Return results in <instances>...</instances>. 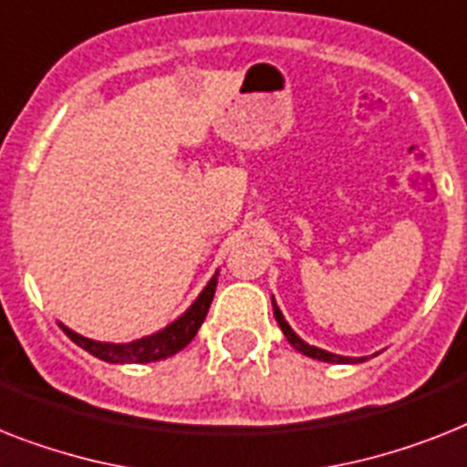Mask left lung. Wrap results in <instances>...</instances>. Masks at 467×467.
Wrapping results in <instances>:
<instances>
[{"label":"left lung","mask_w":467,"mask_h":467,"mask_svg":"<svg viewBox=\"0 0 467 467\" xmlns=\"http://www.w3.org/2000/svg\"><path fill=\"white\" fill-rule=\"evenodd\" d=\"M273 314H275V321H278L280 331L285 333V338L290 340V345H293L295 350L302 352V355H306V358L321 359V362H336V365H348V362H362V359H365V358H359V359H355V358H343V355H333V352H326V350H321V348H314V345H306L305 340L299 338L297 333H295L293 328L287 326L285 317L280 314V309H278V305H275V302H273Z\"/></svg>","instance_id":"1"}]
</instances>
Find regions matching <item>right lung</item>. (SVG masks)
Here are the masks:
<instances>
[{
  "label": "right lung",
  "instance_id": "obj_1",
  "mask_svg": "<svg viewBox=\"0 0 467 467\" xmlns=\"http://www.w3.org/2000/svg\"><path fill=\"white\" fill-rule=\"evenodd\" d=\"M215 285H218V273H215L211 283L203 287V293L196 297V302L189 306L187 312L182 314L180 319L172 321L168 328L146 336L134 343H100V340H90L78 336L76 331L62 326V331L74 340L76 345H81L83 350H88L90 355H96L98 359L112 362V365H124V362H155V359L172 358L174 352H180L182 348H187L194 340L196 331L201 328L203 319H206L208 306L213 302Z\"/></svg>",
  "mask_w": 467,
  "mask_h": 467
}]
</instances>
